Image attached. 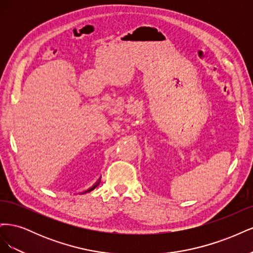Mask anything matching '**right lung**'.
<instances>
[{
	"mask_svg": "<svg viewBox=\"0 0 253 253\" xmlns=\"http://www.w3.org/2000/svg\"><path fill=\"white\" fill-rule=\"evenodd\" d=\"M98 185H99V182H97L95 186H93V187H91V188H89V189H88L87 191H85V192H83V193H86V192H90V191H91V190H94V189H95V188H96V187H97Z\"/></svg>",
	"mask_w": 253,
	"mask_h": 253,
	"instance_id": "add662e5",
	"label": "right lung"
}]
</instances>
